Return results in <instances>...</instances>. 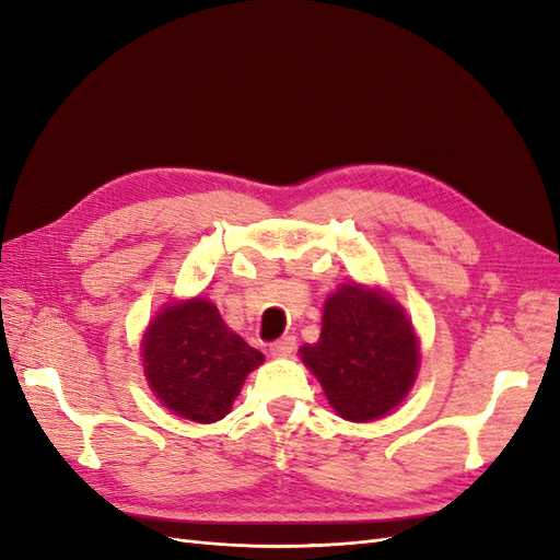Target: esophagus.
<instances>
[{"label": "esophagus", "instance_id": "1", "mask_svg": "<svg viewBox=\"0 0 560 560\" xmlns=\"http://www.w3.org/2000/svg\"><path fill=\"white\" fill-rule=\"evenodd\" d=\"M294 346H296L294 336H282V338H278V341L270 343L268 350H270V354H273V358H287V354L294 350Z\"/></svg>", "mask_w": 560, "mask_h": 560}]
</instances>
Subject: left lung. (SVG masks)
Segmentation results:
<instances>
[{"mask_svg":"<svg viewBox=\"0 0 560 560\" xmlns=\"http://www.w3.org/2000/svg\"><path fill=\"white\" fill-rule=\"evenodd\" d=\"M334 411L371 422L401 404L418 374V336L404 308L378 290L343 284L325 301L317 343L301 346Z\"/></svg>","mask_w":560,"mask_h":560,"instance_id":"8db88e82","label":"left lung"}]
</instances>
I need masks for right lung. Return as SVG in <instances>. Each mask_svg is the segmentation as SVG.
Instances as JSON below:
<instances>
[{
    "label": "right lung",
    "instance_id": "add662e5",
    "mask_svg": "<svg viewBox=\"0 0 560 560\" xmlns=\"http://www.w3.org/2000/svg\"><path fill=\"white\" fill-rule=\"evenodd\" d=\"M144 376L165 409L184 420H222L264 354L231 331L212 301L165 306L144 331Z\"/></svg>",
    "mask_w": 560,
    "mask_h": 560
}]
</instances>
